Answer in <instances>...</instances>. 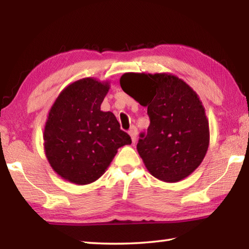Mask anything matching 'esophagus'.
I'll use <instances>...</instances> for the list:
<instances>
[{
	"label": "esophagus",
	"mask_w": 249,
	"mask_h": 249,
	"mask_svg": "<svg viewBox=\"0 0 249 249\" xmlns=\"http://www.w3.org/2000/svg\"><path fill=\"white\" fill-rule=\"evenodd\" d=\"M128 134H129L130 138H132V142H134L135 141H136V137H137V128L135 127V126H132V127L129 128Z\"/></svg>",
	"instance_id": "34e87169"
}]
</instances>
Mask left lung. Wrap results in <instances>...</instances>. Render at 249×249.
<instances>
[{"instance_id": "left-lung-1", "label": "left lung", "mask_w": 249, "mask_h": 249, "mask_svg": "<svg viewBox=\"0 0 249 249\" xmlns=\"http://www.w3.org/2000/svg\"><path fill=\"white\" fill-rule=\"evenodd\" d=\"M122 89L147 107L150 125L137 151L147 170L163 182H179L201 165L210 144L209 120L196 92L169 72H126Z\"/></svg>"}]
</instances>
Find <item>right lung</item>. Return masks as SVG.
Returning a JSON list of instances; mask_svg holds the SVG:
<instances>
[{
	"mask_svg": "<svg viewBox=\"0 0 249 249\" xmlns=\"http://www.w3.org/2000/svg\"><path fill=\"white\" fill-rule=\"evenodd\" d=\"M109 81L83 78L62 90L48 112L44 151L62 179L90 184L102 176L120 147L132 144L112 112L101 111Z\"/></svg>",
	"mask_w": 249,
	"mask_h": 249,
	"instance_id": "add662e5",
	"label": "right lung"
}]
</instances>
